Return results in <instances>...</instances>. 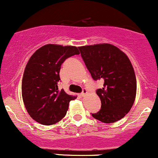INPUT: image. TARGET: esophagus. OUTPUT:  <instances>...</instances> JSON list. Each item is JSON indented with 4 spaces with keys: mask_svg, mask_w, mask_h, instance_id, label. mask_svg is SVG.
<instances>
[{
    "mask_svg": "<svg viewBox=\"0 0 158 158\" xmlns=\"http://www.w3.org/2000/svg\"><path fill=\"white\" fill-rule=\"evenodd\" d=\"M87 94H88V91H87L86 89H85V88H84V89L82 90V92L81 93V97H85V96Z\"/></svg>",
    "mask_w": 158,
    "mask_h": 158,
    "instance_id": "34e87169",
    "label": "esophagus"
}]
</instances>
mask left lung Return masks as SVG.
Returning <instances> with one entry per match:
<instances>
[{
    "label": "left lung",
    "instance_id": "8db88e82",
    "mask_svg": "<svg viewBox=\"0 0 158 158\" xmlns=\"http://www.w3.org/2000/svg\"><path fill=\"white\" fill-rule=\"evenodd\" d=\"M87 68L95 81H104L97 90L101 109L92 114L104 123L117 122L131 110L137 92V80L133 67L126 54L110 44L79 47Z\"/></svg>",
    "mask_w": 158,
    "mask_h": 158
}]
</instances>
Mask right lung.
<instances>
[{"mask_svg":"<svg viewBox=\"0 0 158 158\" xmlns=\"http://www.w3.org/2000/svg\"><path fill=\"white\" fill-rule=\"evenodd\" d=\"M77 47L46 44L32 54L25 68L21 85L25 108L34 120L52 125L66 115L70 96L58 88L61 65L70 56L79 55Z\"/></svg>","mask_w":158,"mask_h":158,"instance_id":"right-lung-1","label":"right lung"}]
</instances>
